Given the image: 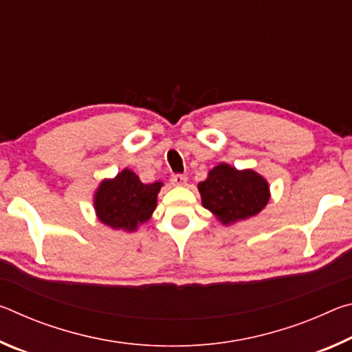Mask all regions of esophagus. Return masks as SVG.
I'll return each mask as SVG.
<instances>
[{"instance_id": "34e87169", "label": "esophagus", "mask_w": 352, "mask_h": 352, "mask_svg": "<svg viewBox=\"0 0 352 352\" xmlns=\"http://www.w3.org/2000/svg\"><path fill=\"white\" fill-rule=\"evenodd\" d=\"M188 177L186 175H172L170 178V184L172 186H186Z\"/></svg>"}]
</instances>
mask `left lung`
<instances>
[{"instance_id": "left-lung-1", "label": "left lung", "mask_w": 352, "mask_h": 352, "mask_svg": "<svg viewBox=\"0 0 352 352\" xmlns=\"http://www.w3.org/2000/svg\"><path fill=\"white\" fill-rule=\"evenodd\" d=\"M201 205L214 214L220 223L228 226L258 216L270 200V186L253 169H236L220 163L199 183Z\"/></svg>"}]
</instances>
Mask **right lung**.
Masks as SVG:
<instances>
[{"label": "right lung", "mask_w": 352, "mask_h": 352, "mask_svg": "<svg viewBox=\"0 0 352 352\" xmlns=\"http://www.w3.org/2000/svg\"><path fill=\"white\" fill-rule=\"evenodd\" d=\"M162 186V182L142 183L135 172L122 169L116 177L99 183L93 197L94 212L99 222L110 228L133 233L152 217Z\"/></svg>", "instance_id": "obj_1"}]
</instances>
